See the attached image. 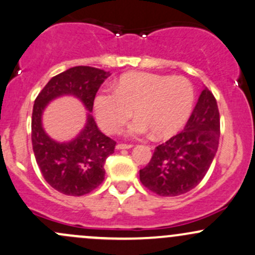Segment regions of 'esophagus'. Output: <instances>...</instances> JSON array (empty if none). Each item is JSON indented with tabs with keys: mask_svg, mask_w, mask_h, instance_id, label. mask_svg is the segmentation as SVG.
Wrapping results in <instances>:
<instances>
[{
	"mask_svg": "<svg viewBox=\"0 0 255 255\" xmlns=\"http://www.w3.org/2000/svg\"><path fill=\"white\" fill-rule=\"evenodd\" d=\"M132 146H133V145H130V144H122V143H121V144H117V145H116V149H117V150L130 149V148H132Z\"/></svg>",
	"mask_w": 255,
	"mask_h": 255,
	"instance_id": "1",
	"label": "esophagus"
}]
</instances>
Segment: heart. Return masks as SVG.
<instances>
[{"mask_svg": "<svg viewBox=\"0 0 255 255\" xmlns=\"http://www.w3.org/2000/svg\"><path fill=\"white\" fill-rule=\"evenodd\" d=\"M194 98V87L186 77L134 72L123 76L115 90H100L94 111L100 127L110 134L120 132L134 109L138 117L128 127V135L155 133L157 138H170L189 119Z\"/></svg>", "mask_w": 255, "mask_h": 255, "instance_id": "obj_1", "label": "heart"}]
</instances>
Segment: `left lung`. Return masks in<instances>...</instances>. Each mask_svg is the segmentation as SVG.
<instances>
[{
    "instance_id": "obj_1",
    "label": "left lung",
    "mask_w": 255,
    "mask_h": 255,
    "mask_svg": "<svg viewBox=\"0 0 255 255\" xmlns=\"http://www.w3.org/2000/svg\"><path fill=\"white\" fill-rule=\"evenodd\" d=\"M220 114L213 93L205 88L186 127L155 148L139 171L140 182L156 194L176 197L200 183L218 151Z\"/></svg>"
}]
</instances>
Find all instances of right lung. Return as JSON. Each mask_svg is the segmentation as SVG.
<instances>
[{"instance_id":"right-lung-1","label":"right lung","mask_w":255,"mask_h":255,"mask_svg":"<svg viewBox=\"0 0 255 255\" xmlns=\"http://www.w3.org/2000/svg\"><path fill=\"white\" fill-rule=\"evenodd\" d=\"M110 74L89 66H77L57 74L36 96L31 116V143L45 181L66 195L80 197L94 191L105 178V161L116 141L99 130L92 115L76 139L57 143L45 133L41 115L47 103L62 95H74L89 112L99 88Z\"/></svg>"}]
</instances>
